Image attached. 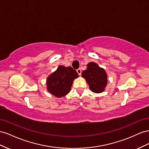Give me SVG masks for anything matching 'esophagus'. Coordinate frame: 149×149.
Wrapping results in <instances>:
<instances>
[{"label":"esophagus","instance_id":"obj_1","mask_svg":"<svg viewBox=\"0 0 149 149\" xmlns=\"http://www.w3.org/2000/svg\"><path fill=\"white\" fill-rule=\"evenodd\" d=\"M77 73H78V74H79V75H81V74H82V70H81V69H78L77 70Z\"/></svg>","mask_w":149,"mask_h":149}]
</instances>
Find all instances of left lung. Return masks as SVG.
Instances as JSON below:
<instances>
[{"instance_id": "1", "label": "left lung", "mask_w": 149, "mask_h": 149, "mask_svg": "<svg viewBox=\"0 0 149 149\" xmlns=\"http://www.w3.org/2000/svg\"><path fill=\"white\" fill-rule=\"evenodd\" d=\"M82 77L86 79L91 91L94 93H102L107 85V74L103 68L95 62H90L87 69L82 72Z\"/></svg>"}]
</instances>
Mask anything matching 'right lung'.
<instances>
[{
    "mask_svg": "<svg viewBox=\"0 0 149 149\" xmlns=\"http://www.w3.org/2000/svg\"><path fill=\"white\" fill-rule=\"evenodd\" d=\"M78 77L77 72L71 67L59 65L47 78V90L55 97L61 98L70 92L74 80Z\"/></svg>",
    "mask_w": 149,
    "mask_h": 149,
    "instance_id": "obj_1",
    "label": "right lung"
}]
</instances>
